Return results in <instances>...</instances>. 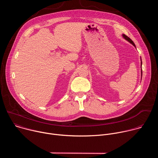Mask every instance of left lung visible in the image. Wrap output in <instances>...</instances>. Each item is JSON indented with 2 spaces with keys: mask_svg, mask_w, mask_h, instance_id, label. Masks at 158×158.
Instances as JSON below:
<instances>
[{
  "mask_svg": "<svg viewBox=\"0 0 158 158\" xmlns=\"http://www.w3.org/2000/svg\"><path fill=\"white\" fill-rule=\"evenodd\" d=\"M123 36L124 37V38L125 39H126L127 41H129L130 43H131L134 47H136V46H135V44H134V43L133 42V41H132V40L129 37H127V35H126L125 34H123ZM141 64H142V62H141ZM142 74H143V72H142V70H141V76H142Z\"/></svg>",
  "mask_w": 158,
  "mask_h": 158,
  "instance_id": "left-lung-1",
  "label": "left lung"
}]
</instances>
